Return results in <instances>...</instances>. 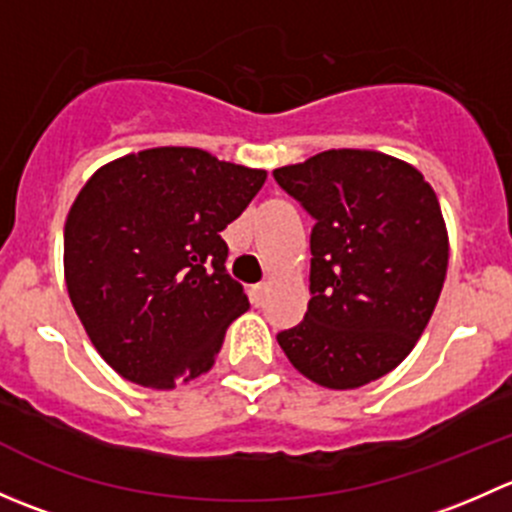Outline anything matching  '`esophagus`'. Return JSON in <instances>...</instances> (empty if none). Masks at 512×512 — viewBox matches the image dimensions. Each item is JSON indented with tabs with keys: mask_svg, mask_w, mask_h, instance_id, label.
<instances>
[{
	"mask_svg": "<svg viewBox=\"0 0 512 512\" xmlns=\"http://www.w3.org/2000/svg\"><path fill=\"white\" fill-rule=\"evenodd\" d=\"M267 294H270V282H260V285H255L250 289V299L255 307H262L267 299Z\"/></svg>",
	"mask_w": 512,
	"mask_h": 512,
	"instance_id": "esophagus-1",
	"label": "esophagus"
}]
</instances>
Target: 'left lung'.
Masks as SVG:
<instances>
[{"label":"left lung","mask_w":512,"mask_h":512,"mask_svg":"<svg viewBox=\"0 0 512 512\" xmlns=\"http://www.w3.org/2000/svg\"><path fill=\"white\" fill-rule=\"evenodd\" d=\"M314 218L307 314L277 334L299 374L359 389L394 371L426 329L448 270L436 193L406 160L337 148L277 168Z\"/></svg>","instance_id":"left-lung-1"}]
</instances>
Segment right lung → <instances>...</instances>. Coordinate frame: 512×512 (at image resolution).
I'll use <instances>...</instances> for the list:
<instances>
[{"label":"right lung","mask_w":512,"mask_h":512,"mask_svg":"<svg viewBox=\"0 0 512 512\" xmlns=\"http://www.w3.org/2000/svg\"><path fill=\"white\" fill-rule=\"evenodd\" d=\"M267 173L200 148L163 146L101 165L64 227V277L96 352L148 389L213 369L227 327L250 309L220 237Z\"/></svg>","instance_id":"obj_1"}]
</instances>
